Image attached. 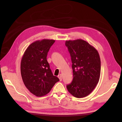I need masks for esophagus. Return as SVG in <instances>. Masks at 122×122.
I'll return each mask as SVG.
<instances>
[{
	"mask_svg": "<svg viewBox=\"0 0 122 122\" xmlns=\"http://www.w3.org/2000/svg\"><path fill=\"white\" fill-rule=\"evenodd\" d=\"M58 77H59V79L60 80V81H62V74H59V76H58Z\"/></svg>",
	"mask_w": 122,
	"mask_h": 122,
	"instance_id": "esophagus-1",
	"label": "esophagus"
}]
</instances>
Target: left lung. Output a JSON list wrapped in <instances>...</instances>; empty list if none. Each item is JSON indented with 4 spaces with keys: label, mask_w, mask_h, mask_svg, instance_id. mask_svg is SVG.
Here are the masks:
<instances>
[{
    "label": "left lung",
    "mask_w": 122,
    "mask_h": 122,
    "mask_svg": "<svg viewBox=\"0 0 122 122\" xmlns=\"http://www.w3.org/2000/svg\"><path fill=\"white\" fill-rule=\"evenodd\" d=\"M65 45L70 54L73 76L72 82L66 85V88L74 97H85L93 91L99 81V54L94 47L82 39L66 41Z\"/></svg>",
    "instance_id": "1"
}]
</instances>
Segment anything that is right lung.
<instances>
[{
    "label": "right lung",
    "instance_id": "obj_1",
    "mask_svg": "<svg viewBox=\"0 0 122 122\" xmlns=\"http://www.w3.org/2000/svg\"><path fill=\"white\" fill-rule=\"evenodd\" d=\"M55 40L43 39L32 43L25 50L21 61L23 82L28 90L38 97L47 94L57 82L46 60L48 52Z\"/></svg>",
    "mask_w": 122,
    "mask_h": 122
}]
</instances>
